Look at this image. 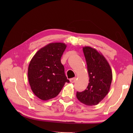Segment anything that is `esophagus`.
<instances>
[{
	"label": "esophagus",
	"instance_id": "obj_1",
	"mask_svg": "<svg viewBox=\"0 0 133 133\" xmlns=\"http://www.w3.org/2000/svg\"><path fill=\"white\" fill-rule=\"evenodd\" d=\"M70 82L73 83H75L76 81V77H74V78H70Z\"/></svg>",
	"mask_w": 133,
	"mask_h": 133
}]
</instances>
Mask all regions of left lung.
I'll list each match as a JSON object with an SVG mask.
<instances>
[{
  "label": "left lung",
  "instance_id": "obj_1",
  "mask_svg": "<svg viewBox=\"0 0 133 133\" xmlns=\"http://www.w3.org/2000/svg\"><path fill=\"white\" fill-rule=\"evenodd\" d=\"M83 50L87 65L89 83L85 90L77 91L76 97L83 104L95 105L109 93L112 78L111 70L104 56L96 49L84 47Z\"/></svg>",
  "mask_w": 133,
  "mask_h": 133
}]
</instances>
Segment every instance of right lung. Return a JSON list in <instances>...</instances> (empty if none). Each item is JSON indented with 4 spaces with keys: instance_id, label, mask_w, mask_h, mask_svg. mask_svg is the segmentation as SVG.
<instances>
[{
    "instance_id": "obj_1",
    "label": "right lung",
    "mask_w": 133,
    "mask_h": 133,
    "mask_svg": "<svg viewBox=\"0 0 133 133\" xmlns=\"http://www.w3.org/2000/svg\"><path fill=\"white\" fill-rule=\"evenodd\" d=\"M66 48L62 43L47 45L31 60L28 78L31 90L37 97L48 100L57 96L65 83H69L64 73L61 57Z\"/></svg>"
}]
</instances>
